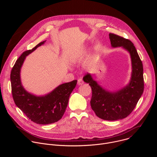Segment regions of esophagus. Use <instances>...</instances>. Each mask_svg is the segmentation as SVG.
I'll return each mask as SVG.
<instances>
[{
	"label": "esophagus",
	"instance_id": "34e87169",
	"mask_svg": "<svg viewBox=\"0 0 157 157\" xmlns=\"http://www.w3.org/2000/svg\"><path fill=\"white\" fill-rule=\"evenodd\" d=\"M83 80L82 79H81V78H79V79H78V85H81V84H83Z\"/></svg>",
	"mask_w": 157,
	"mask_h": 157
}]
</instances>
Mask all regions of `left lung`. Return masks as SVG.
<instances>
[{
	"label": "left lung",
	"instance_id": "8db88e82",
	"mask_svg": "<svg viewBox=\"0 0 157 157\" xmlns=\"http://www.w3.org/2000/svg\"><path fill=\"white\" fill-rule=\"evenodd\" d=\"M109 38L112 47H122L130 54L132 73L129 84L117 92L110 93L102 88L89 73L83 77V80L91 87L90 102L96 115L104 120L116 121L129 116L143 94V64L130 40L112 33H109Z\"/></svg>",
	"mask_w": 157,
	"mask_h": 157
}]
</instances>
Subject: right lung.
Wrapping results in <instances>:
<instances>
[{
	"instance_id": "add662e5",
	"label": "right lung",
	"mask_w": 157,
	"mask_h": 157,
	"mask_svg": "<svg viewBox=\"0 0 157 157\" xmlns=\"http://www.w3.org/2000/svg\"><path fill=\"white\" fill-rule=\"evenodd\" d=\"M44 42L38 43L32 50L22 53L16 61L10 73L12 93L15 104L30 120L43 125L56 122L62 118L70 94L77 84V80L62 84L50 94L42 97L27 93L22 87L20 78L21 65L26 56Z\"/></svg>"
}]
</instances>
